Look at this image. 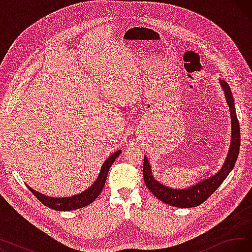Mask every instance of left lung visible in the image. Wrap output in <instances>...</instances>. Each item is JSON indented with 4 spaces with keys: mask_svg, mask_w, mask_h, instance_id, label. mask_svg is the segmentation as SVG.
Wrapping results in <instances>:
<instances>
[{
    "mask_svg": "<svg viewBox=\"0 0 252 252\" xmlns=\"http://www.w3.org/2000/svg\"><path fill=\"white\" fill-rule=\"evenodd\" d=\"M219 83L224 93L227 104L229 105L232 134L230 148L226 157V160H224L222 166L217 174L208 177L205 180L198 182L190 187L184 189H175L166 186V185H163L161 182L156 180L153 177L152 167L150 161L148 160V157L146 155L144 156L143 176L145 184H146L147 188L152 192L153 195H155L158 199L168 205L183 208H189L200 205L220 186L224 179L229 176L236 163L240 148V126L237 119L234 98L229 85L227 84V82L222 81V79H220Z\"/></svg>",
    "mask_w": 252,
    "mask_h": 252,
    "instance_id": "left-lung-1",
    "label": "left lung"
}]
</instances>
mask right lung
I'll list each match as a JSON object with an SVG mask.
<instances>
[{
	"label": "right lung",
	"mask_w": 252,
	"mask_h": 252,
	"mask_svg": "<svg viewBox=\"0 0 252 252\" xmlns=\"http://www.w3.org/2000/svg\"><path fill=\"white\" fill-rule=\"evenodd\" d=\"M121 153H122V150H117L112 155H110L102 164L100 173L96 181L93 183L87 190L78 193L76 195L69 196V197H50L32 189L30 186H28V185H26V187L31 190V192L37 198L39 201H41L44 205L48 206L49 208L59 210V211L79 209L91 204L93 201H95L97 199V197L103 190L106 179H107L108 171L112 163L114 162L116 158L121 155Z\"/></svg>",
	"instance_id": "add662e5"
}]
</instances>
